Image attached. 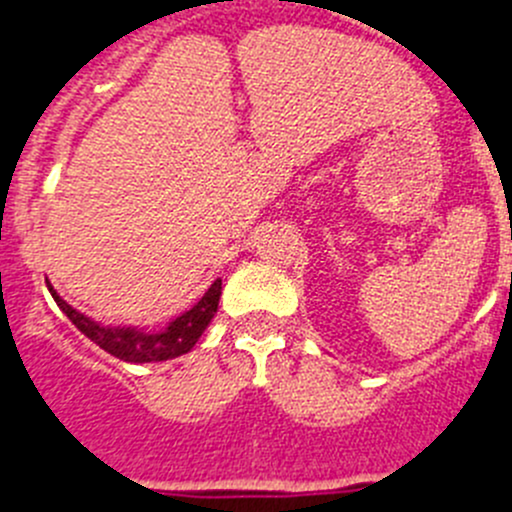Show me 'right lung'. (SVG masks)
Here are the masks:
<instances>
[{
    "mask_svg": "<svg viewBox=\"0 0 512 512\" xmlns=\"http://www.w3.org/2000/svg\"><path fill=\"white\" fill-rule=\"evenodd\" d=\"M55 298V303L60 305V310L68 315L73 326L80 333L90 338L93 343H98L103 351H108L111 356L128 361V364H154V361H169V358L181 356V353H189L194 348V343L199 341V336L204 333V328L212 323L214 313H217L219 295H222V280H214L212 288L202 295L194 308H189L186 313H181L179 318L169 323L161 331H138V328H121V326H103V323H95L93 318L83 315L80 310H75L73 305H68L60 295L55 293L52 285H47Z\"/></svg>",
    "mask_w": 512,
    "mask_h": 512,
    "instance_id": "obj_1",
    "label": "right lung"
}]
</instances>
